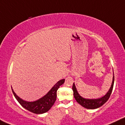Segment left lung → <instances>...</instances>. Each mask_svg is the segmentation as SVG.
I'll list each match as a JSON object with an SVG mask.
<instances>
[{
  "instance_id": "1",
  "label": "left lung",
  "mask_w": 125,
  "mask_h": 125,
  "mask_svg": "<svg viewBox=\"0 0 125 125\" xmlns=\"http://www.w3.org/2000/svg\"><path fill=\"white\" fill-rule=\"evenodd\" d=\"M114 76H113V79H112V82L110 90L107 92V93L102 97L101 98H97V99H87V98H83L81 95L79 94L78 91L76 90V87L73 83V86H72V90L73 92V96L76 100V101L78 102L80 105H81L82 107L87 109H95L99 108L102 106L103 104L108 101V100L110 98L111 94L112 93V89L114 87Z\"/></svg>"
}]
</instances>
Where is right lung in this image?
<instances>
[{
    "label": "right lung",
    "instance_id": "add662e5",
    "mask_svg": "<svg viewBox=\"0 0 125 125\" xmlns=\"http://www.w3.org/2000/svg\"><path fill=\"white\" fill-rule=\"evenodd\" d=\"M65 79L60 80L45 95L35 101L29 102L20 98L12 89V92L20 105L29 111L36 114H41L47 112L54 104L57 98V91L60 86L64 83Z\"/></svg>",
    "mask_w": 125,
    "mask_h": 125
}]
</instances>
